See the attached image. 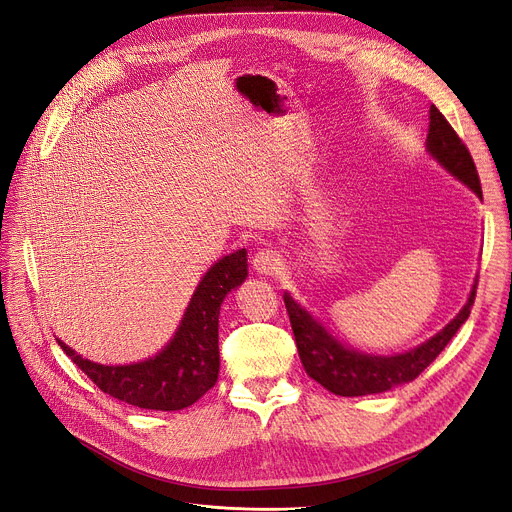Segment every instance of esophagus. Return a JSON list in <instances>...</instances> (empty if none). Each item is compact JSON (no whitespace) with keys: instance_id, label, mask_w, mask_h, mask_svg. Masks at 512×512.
<instances>
[{"instance_id":"esophagus-1","label":"esophagus","mask_w":512,"mask_h":512,"mask_svg":"<svg viewBox=\"0 0 512 512\" xmlns=\"http://www.w3.org/2000/svg\"><path fill=\"white\" fill-rule=\"evenodd\" d=\"M253 267L259 272V274H265V276H274L282 270V259L276 251H270V249H261L255 257H253Z\"/></svg>"}]
</instances>
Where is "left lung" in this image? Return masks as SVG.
Returning a JSON list of instances; mask_svg holds the SVG:
<instances>
[{"label": "left lung", "instance_id": "left-lung-1", "mask_svg": "<svg viewBox=\"0 0 512 512\" xmlns=\"http://www.w3.org/2000/svg\"><path fill=\"white\" fill-rule=\"evenodd\" d=\"M427 151L452 176L465 182L479 199L483 197L479 174L467 145L436 105L429 107ZM475 288L477 284L473 286L471 297L463 311L442 332L413 348V351L396 357H371L351 351V348L342 346L336 338H332L326 328H321L288 294H284V303L290 317L294 340H297L299 357L311 378L338 396H365L386 392L394 386L419 378V373L444 351L452 336L467 321L475 301Z\"/></svg>", "mask_w": 512, "mask_h": 512}]
</instances>
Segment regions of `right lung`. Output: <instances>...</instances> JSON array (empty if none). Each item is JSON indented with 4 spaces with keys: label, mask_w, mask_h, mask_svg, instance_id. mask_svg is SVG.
Masks as SVG:
<instances>
[{
    "label": "right lung",
    "mask_w": 512,
    "mask_h": 512,
    "mask_svg": "<svg viewBox=\"0 0 512 512\" xmlns=\"http://www.w3.org/2000/svg\"><path fill=\"white\" fill-rule=\"evenodd\" d=\"M245 278L247 251H236L215 263L199 282L176 336L149 361L122 367L99 365L76 355L62 340L58 342L101 392L139 409L180 411L218 382L220 305Z\"/></svg>",
    "instance_id": "1"
}]
</instances>
